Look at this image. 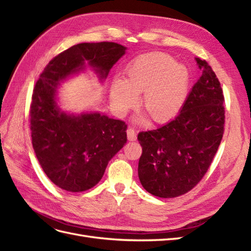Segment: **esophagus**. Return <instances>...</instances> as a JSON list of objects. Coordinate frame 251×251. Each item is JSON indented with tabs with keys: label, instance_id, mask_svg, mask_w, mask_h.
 Segmentation results:
<instances>
[{
	"label": "esophagus",
	"instance_id": "obj_1",
	"mask_svg": "<svg viewBox=\"0 0 251 251\" xmlns=\"http://www.w3.org/2000/svg\"><path fill=\"white\" fill-rule=\"evenodd\" d=\"M126 135H127V139L130 141H135L136 139H137V135H136V132L134 128L128 127L126 130Z\"/></svg>",
	"mask_w": 251,
	"mask_h": 251
}]
</instances>
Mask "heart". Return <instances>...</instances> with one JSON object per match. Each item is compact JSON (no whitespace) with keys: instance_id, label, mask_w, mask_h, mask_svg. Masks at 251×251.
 <instances>
[{"instance_id":"1","label":"heart","mask_w":251,"mask_h":251,"mask_svg":"<svg viewBox=\"0 0 251 251\" xmlns=\"http://www.w3.org/2000/svg\"><path fill=\"white\" fill-rule=\"evenodd\" d=\"M189 85L186 67L174 62L163 53H150L136 58L127 67L125 81L115 79L111 85L112 105L119 115L137 102L155 124H165L176 117L185 103ZM147 116L137 117L144 123Z\"/></svg>"}]
</instances>
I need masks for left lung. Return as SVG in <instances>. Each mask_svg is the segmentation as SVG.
<instances>
[{"label": "left lung", "mask_w": 251, "mask_h": 251, "mask_svg": "<svg viewBox=\"0 0 251 251\" xmlns=\"http://www.w3.org/2000/svg\"><path fill=\"white\" fill-rule=\"evenodd\" d=\"M201 77L179 115L153 131L140 132V183L159 198L191 191L206 174L224 132V96L211 67L199 57Z\"/></svg>", "instance_id": "obj_1"}]
</instances>
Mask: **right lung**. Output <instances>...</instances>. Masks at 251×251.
<instances>
[{
    "label": "right lung",
    "instance_id": "right-lung-1",
    "mask_svg": "<svg viewBox=\"0 0 251 251\" xmlns=\"http://www.w3.org/2000/svg\"><path fill=\"white\" fill-rule=\"evenodd\" d=\"M126 51L111 42L77 44L50 60L36 81L30 107L33 150L47 177L67 192L88 191L101 180L126 143V125L96 111L62 110L57 89L88 67L103 82Z\"/></svg>",
    "mask_w": 251,
    "mask_h": 251
}]
</instances>
